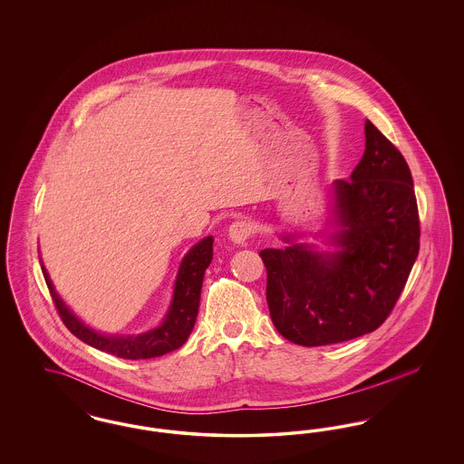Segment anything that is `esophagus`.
<instances>
[{
    "label": "esophagus",
    "mask_w": 464,
    "mask_h": 464,
    "mask_svg": "<svg viewBox=\"0 0 464 464\" xmlns=\"http://www.w3.org/2000/svg\"><path fill=\"white\" fill-rule=\"evenodd\" d=\"M250 235H252V224L248 221H243V219L233 222L229 226V229H227L229 240L237 243V245H243V243L250 238Z\"/></svg>",
    "instance_id": "34e87169"
}]
</instances>
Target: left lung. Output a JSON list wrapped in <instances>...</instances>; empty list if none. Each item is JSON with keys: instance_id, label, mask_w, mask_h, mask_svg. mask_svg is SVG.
<instances>
[{"instance_id": "8db88e82", "label": "left lung", "mask_w": 464, "mask_h": 464, "mask_svg": "<svg viewBox=\"0 0 464 464\" xmlns=\"http://www.w3.org/2000/svg\"><path fill=\"white\" fill-rule=\"evenodd\" d=\"M329 224L331 252L299 242L303 233L282 235L284 248L259 252L273 325L294 344L325 346L375 331L420 254L409 165L369 120L365 151L350 180L332 182Z\"/></svg>"}]
</instances>
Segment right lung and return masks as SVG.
I'll list each match as a JSON object with an SVG mask.
<instances>
[{
  "instance_id": "obj_1",
  "label": "right lung",
  "mask_w": 464,
  "mask_h": 464,
  "mask_svg": "<svg viewBox=\"0 0 464 464\" xmlns=\"http://www.w3.org/2000/svg\"><path fill=\"white\" fill-rule=\"evenodd\" d=\"M212 245H214V238L207 237L188 250V254L182 257L179 266L172 301L163 316V322L155 329L142 332V334H129V335L101 334L92 329L61 299V295L57 294L48 276L44 261H42V271H44V282L52 294V299L55 303V308L59 311L64 325L80 341L101 352L114 354L118 358H127V360L155 358L180 348L193 331L198 316L203 275L212 261Z\"/></svg>"
}]
</instances>
